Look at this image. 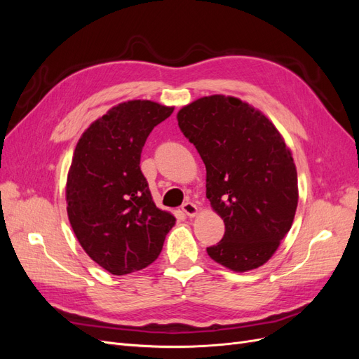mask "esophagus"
Here are the masks:
<instances>
[{
  "label": "esophagus",
  "instance_id": "obj_1",
  "mask_svg": "<svg viewBox=\"0 0 359 359\" xmlns=\"http://www.w3.org/2000/svg\"><path fill=\"white\" fill-rule=\"evenodd\" d=\"M181 210H182L184 214L189 215V217H194L198 214V206L194 205L193 202H184L182 206H181Z\"/></svg>",
  "mask_w": 359,
  "mask_h": 359
}]
</instances>
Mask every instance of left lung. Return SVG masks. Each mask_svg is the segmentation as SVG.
<instances>
[{
    "instance_id": "obj_1",
    "label": "left lung",
    "mask_w": 359,
    "mask_h": 359,
    "mask_svg": "<svg viewBox=\"0 0 359 359\" xmlns=\"http://www.w3.org/2000/svg\"><path fill=\"white\" fill-rule=\"evenodd\" d=\"M177 118L205 163L206 198L224 222L222 241L206 252L236 273L264 265L298 205L297 168L283 139L265 115L235 97H203Z\"/></svg>"
}]
</instances>
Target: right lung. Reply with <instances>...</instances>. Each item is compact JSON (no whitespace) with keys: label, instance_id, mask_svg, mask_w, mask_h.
Returning a JSON list of instances; mask_svg holds the SVG:
<instances>
[{"label":"right lung","instance_id":"obj_1","mask_svg":"<svg viewBox=\"0 0 359 359\" xmlns=\"http://www.w3.org/2000/svg\"><path fill=\"white\" fill-rule=\"evenodd\" d=\"M172 112L149 100L121 103L76 145L66 189L69 220L86 255L114 276L153 264L175 224L153 202L139 166L147 137Z\"/></svg>","mask_w":359,"mask_h":359}]
</instances>
